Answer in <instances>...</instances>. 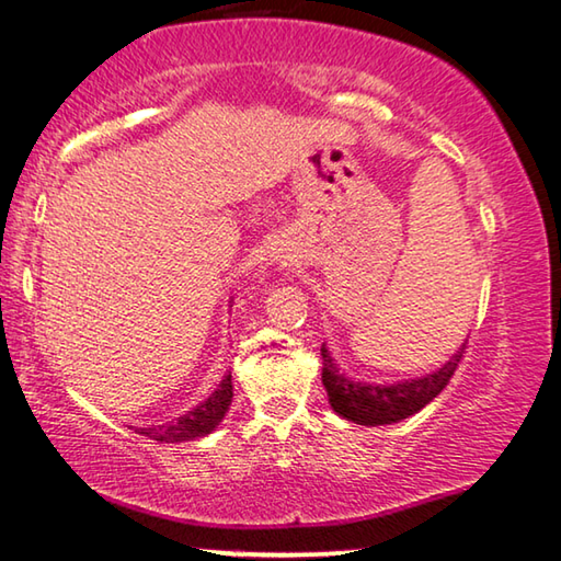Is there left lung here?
I'll list each match as a JSON object with an SVG mask.
<instances>
[{"label": "left lung", "instance_id": "obj_1", "mask_svg": "<svg viewBox=\"0 0 561 561\" xmlns=\"http://www.w3.org/2000/svg\"><path fill=\"white\" fill-rule=\"evenodd\" d=\"M323 353V385L328 400L337 415L355 422V425H390V422L405 420L415 415L427 402H433L439 392L447 388L457 365L465 357V345L453 355L445 367L437 373L425 375V378L400 382V385H365L347 380L343 373H337L333 357L328 355L325 345L320 347Z\"/></svg>", "mask_w": 561, "mask_h": 561}]
</instances>
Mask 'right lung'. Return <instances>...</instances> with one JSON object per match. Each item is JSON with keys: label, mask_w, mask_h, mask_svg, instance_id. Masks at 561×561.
<instances>
[{"label": "right lung", "mask_w": 561, "mask_h": 561, "mask_svg": "<svg viewBox=\"0 0 561 561\" xmlns=\"http://www.w3.org/2000/svg\"><path fill=\"white\" fill-rule=\"evenodd\" d=\"M233 398V382L231 375H226L224 382L218 385V390L210 394L208 400L201 402L196 410H191L188 415L179 417L171 425H159V427H139L136 433L156 439V443H183V439H196L208 435L220 420H224L228 405H231Z\"/></svg>", "instance_id": "right-lung-1"}]
</instances>
